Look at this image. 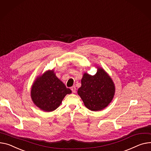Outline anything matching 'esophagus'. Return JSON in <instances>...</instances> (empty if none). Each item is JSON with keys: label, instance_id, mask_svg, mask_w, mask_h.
I'll list each match as a JSON object with an SVG mask.
<instances>
[{"label": "esophagus", "instance_id": "34e87169", "mask_svg": "<svg viewBox=\"0 0 151 151\" xmlns=\"http://www.w3.org/2000/svg\"><path fill=\"white\" fill-rule=\"evenodd\" d=\"M71 90H72V92H73V93H75V92H76V88L75 86H73V87H71Z\"/></svg>", "mask_w": 151, "mask_h": 151}]
</instances>
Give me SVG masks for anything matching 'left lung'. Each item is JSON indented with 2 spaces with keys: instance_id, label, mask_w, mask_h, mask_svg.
<instances>
[{
  "instance_id": "8db88e82",
  "label": "left lung",
  "mask_w": 151,
  "mask_h": 151,
  "mask_svg": "<svg viewBox=\"0 0 151 151\" xmlns=\"http://www.w3.org/2000/svg\"><path fill=\"white\" fill-rule=\"evenodd\" d=\"M95 75L83 74L81 86L78 94L85 106L92 111H98L106 107L114 98L115 87L111 78L101 67H97Z\"/></svg>"
}]
</instances>
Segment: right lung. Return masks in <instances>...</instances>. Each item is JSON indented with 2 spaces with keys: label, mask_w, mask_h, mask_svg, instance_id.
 Masks as SVG:
<instances>
[{
  "label": "right lung",
  "mask_w": 151,
  "mask_h": 151,
  "mask_svg": "<svg viewBox=\"0 0 151 151\" xmlns=\"http://www.w3.org/2000/svg\"><path fill=\"white\" fill-rule=\"evenodd\" d=\"M71 90L59 79L54 70H47L38 76L31 89V98L34 104L44 112H52L61 104L66 95Z\"/></svg>",
  "instance_id": "obj_1"
}]
</instances>
